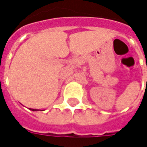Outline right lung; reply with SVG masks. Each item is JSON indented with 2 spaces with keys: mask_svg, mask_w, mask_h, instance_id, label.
<instances>
[{
  "mask_svg": "<svg viewBox=\"0 0 147 147\" xmlns=\"http://www.w3.org/2000/svg\"><path fill=\"white\" fill-rule=\"evenodd\" d=\"M30 110H32V111H38V109H29Z\"/></svg>",
  "mask_w": 147,
  "mask_h": 147,
  "instance_id": "right-lung-1",
  "label": "right lung"
}]
</instances>
